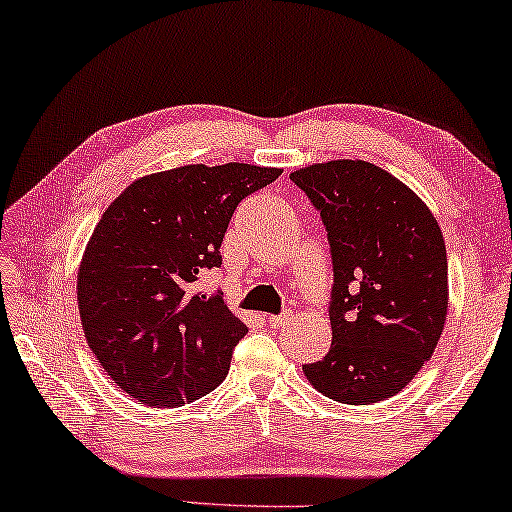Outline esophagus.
<instances>
[{"label":"esophagus","mask_w":512,"mask_h":512,"mask_svg":"<svg viewBox=\"0 0 512 512\" xmlns=\"http://www.w3.org/2000/svg\"><path fill=\"white\" fill-rule=\"evenodd\" d=\"M288 320H290V313H281V316H267V318H265V322H267V325H270L272 329H281L283 325H286Z\"/></svg>","instance_id":"34e87169"}]
</instances>
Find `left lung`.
I'll return each instance as SVG.
<instances>
[{
    "instance_id": "8db88e82",
    "label": "left lung",
    "mask_w": 512,
    "mask_h": 512,
    "mask_svg": "<svg viewBox=\"0 0 512 512\" xmlns=\"http://www.w3.org/2000/svg\"><path fill=\"white\" fill-rule=\"evenodd\" d=\"M332 251V348L304 375L322 396L371 405L403 391L432 357L448 306L444 235L426 203L364 160L297 169Z\"/></svg>"
}]
</instances>
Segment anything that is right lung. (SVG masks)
Segmentation results:
<instances>
[{
    "label": "right lung",
    "mask_w": 512,
    "mask_h": 512,
    "mask_svg": "<svg viewBox=\"0 0 512 512\" xmlns=\"http://www.w3.org/2000/svg\"><path fill=\"white\" fill-rule=\"evenodd\" d=\"M281 169L187 164L135 180L102 212L77 272L84 336L105 373L148 407H178L217 389L247 327L224 295L196 293L222 265L238 203Z\"/></svg>",
    "instance_id": "right-lung-1"
}]
</instances>
